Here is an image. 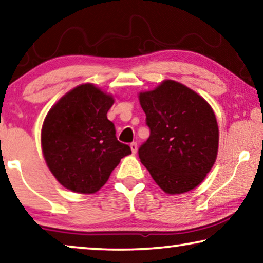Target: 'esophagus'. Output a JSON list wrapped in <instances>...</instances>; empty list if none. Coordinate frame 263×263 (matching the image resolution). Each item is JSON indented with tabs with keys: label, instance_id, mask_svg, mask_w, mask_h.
<instances>
[{
	"label": "esophagus",
	"instance_id": "1",
	"mask_svg": "<svg viewBox=\"0 0 263 263\" xmlns=\"http://www.w3.org/2000/svg\"><path fill=\"white\" fill-rule=\"evenodd\" d=\"M130 147H131L132 154H137V150H138V144H137L136 142H133V143H131Z\"/></svg>",
	"mask_w": 263,
	"mask_h": 263
}]
</instances>
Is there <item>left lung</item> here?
I'll use <instances>...</instances> for the list:
<instances>
[{
    "label": "left lung",
    "instance_id": "8db88e82",
    "mask_svg": "<svg viewBox=\"0 0 263 263\" xmlns=\"http://www.w3.org/2000/svg\"><path fill=\"white\" fill-rule=\"evenodd\" d=\"M150 137L139 147L140 162L164 193L198 186L217 158L219 131L210 104L187 86L163 80L139 92Z\"/></svg>",
    "mask_w": 263,
    "mask_h": 263
}]
</instances>
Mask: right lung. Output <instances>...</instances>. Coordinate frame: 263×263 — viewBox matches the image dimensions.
<instances>
[{
  "instance_id": "add662e5",
  "label": "right lung",
  "mask_w": 263,
  "mask_h": 263,
  "mask_svg": "<svg viewBox=\"0 0 263 263\" xmlns=\"http://www.w3.org/2000/svg\"><path fill=\"white\" fill-rule=\"evenodd\" d=\"M115 97L91 82L70 89L53 105L41 127V148L57 181L78 194H94L131 148L117 140L107 112Z\"/></svg>"
}]
</instances>
